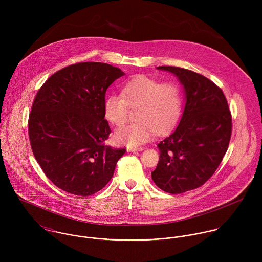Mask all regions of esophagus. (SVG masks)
<instances>
[{"label":"esophagus","mask_w":262,"mask_h":262,"mask_svg":"<svg viewBox=\"0 0 262 262\" xmlns=\"http://www.w3.org/2000/svg\"><path fill=\"white\" fill-rule=\"evenodd\" d=\"M128 151H141L143 150V147H136V146H127Z\"/></svg>","instance_id":"obj_1"}]
</instances>
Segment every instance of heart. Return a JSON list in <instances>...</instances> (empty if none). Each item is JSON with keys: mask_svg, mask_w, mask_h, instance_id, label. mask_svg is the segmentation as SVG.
<instances>
[{"mask_svg": "<svg viewBox=\"0 0 262 262\" xmlns=\"http://www.w3.org/2000/svg\"><path fill=\"white\" fill-rule=\"evenodd\" d=\"M134 123L119 128L115 134L118 142L138 145L156 134H164L179 121L183 98L174 81H160L147 75L134 76L122 86L121 94H110L104 102L106 119L115 126L123 125L130 108H136Z\"/></svg>", "mask_w": 262, "mask_h": 262, "instance_id": "b5f03b06", "label": "heart"}]
</instances>
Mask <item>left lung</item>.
<instances>
[{"label":"left lung","instance_id":"left-lung-1","mask_svg":"<svg viewBox=\"0 0 262 262\" xmlns=\"http://www.w3.org/2000/svg\"><path fill=\"white\" fill-rule=\"evenodd\" d=\"M177 75L187 97L179 126L157 144L159 160L151 172L155 185L169 193L203 186L228 149L232 116L223 91L211 79L178 67H158Z\"/></svg>","mask_w":262,"mask_h":262}]
</instances>
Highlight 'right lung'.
<instances>
[{"instance_id": "obj_1", "label": "right lung", "mask_w": 262, "mask_h": 262, "mask_svg": "<svg viewBox=\"0 0 262 262\" xmlns=\"http://www.w3.org/2000/svg\"><path fill=\"white\" fill-rule=\"evenodd\" d=\"M124 73L103 62H77L51 75L38 90L28 120L32 152L60 189L91 195L112 179L125 148L106 145L107 89Z\"/></svg>"}]
</instances>
